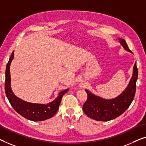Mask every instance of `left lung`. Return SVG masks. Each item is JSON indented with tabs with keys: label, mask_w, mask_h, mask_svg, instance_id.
Here are the masks:
<instances>
[{
	"label": "left lung",
	"mask_w": 146,
	"mask_h": 146,
	"mask_svg": "<svg viewBox=\"0 0 146 146\" xmlns=\"http://www.w3.org/2000/svg\"><path fill=\"white\" fill-rule=\"evenodd\" d=\"M119 41L124 49L131 52L125 40L119 38ZM138 79V69L136 63L133 67V74L125 90L115 98L108 100L93 94L85 90L88 95L86 102L83 104L82 110L87 116L96 121H108L114 119L127 110L133 101L135 96L136 80Z\"/></svg>",
	"instance_id": "1"
}]
</instances>
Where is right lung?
I'll list each match as a JSON object with an SVG mask.
<instances>
[{
  "instance_id": "add662e5",
  "label": "right lung",
  "mask_w": 146,
  "mask_h": 146,
  "mask_svg": "<svg viewBox=\"0 0 146 146\" xmlns=\"http://www.w3.org/2000/svg\"><path fill=\"white\" fill-rule=\"evenodd\" d=\"M14 53L12 52L6 68L5 78V92L8 101L16 111L33 121H41L51 118L58 111L62 96L68 91L69 89L62 91L59 93L57 98L47 104H33L25 102L14 95L11 88V77L10 67L12 60L14 59Z\"/></svg>"
}]
</instances>
